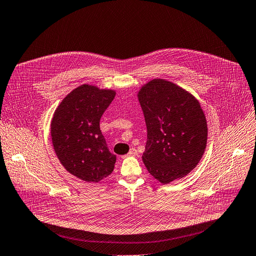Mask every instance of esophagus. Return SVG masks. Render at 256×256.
Returning a JSON list of instances; mask_svg holds the SVG:
<instances>
[{
	"instance_id": "esophagus-1",
	"label": "esophagus",
	"mask_w": 256,
	"mask_h": 256,
	"mask_svg": "<svg viewBox=\"0 0 256 256\" xmlns=\"http://www.w3.org/2000/svg\"><path fill=\"white\" fill-rule=\"evenodd\" d=\"M137 155H138V152L136 148H130L128 154V156H137ZM123 157H126V156H123Z\"/></svg>"
}]
</instances>
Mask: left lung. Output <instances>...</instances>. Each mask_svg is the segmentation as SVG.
Segmentation results:
<instances>
[{
    "instance_id": "obj_1",
    "label": "left lung",
    "mask_w": 256,
    "mask_h": 256,
    "mask_svg": "<svg viewBox=\"0 0 256 256\" xmlns=\"http://www.w3.org/2000/svg\"><path fill=\"white\" fill-rule=\"evenodd\" d=\"M148 130L142 160L148 173L164 184L196 168L208 139L206 116L198 100L164 79H154L138 92Z\"/></svg>"
}]
</instances>
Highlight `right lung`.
I'll list each match as a JSON object with an SVG mask.
<instances>
[{"label": "right lung", "instance_id": "add662e5", "mask_svg": "<svg viewBox=\"0 0 256 256\" xmlns=\"http://www.w3.org/2000/svg\"><path fill=\"white\" fill-rule=\"evenodd\" d=\"M115 94L112 90L80 85L62 100L52 119L56 155L66 171L86 182H99L115 166L116 155L110 152L100 130L101 116Z\"/></svg>", "mask_w": 256, "mask_h": 256}]
</instances>
